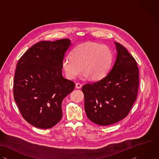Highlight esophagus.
I'll return each instance as SVG.
<instances>
[{
  "label": "esophagus",
  "mask_w": 159,
  "mask_h": 159,
  "mask_svg": "<svg viewBox=\"0 0 159 159\" xmlns=\"http://www.w3.org/2000/svg\"><path fill=\"white\" fill-rule=\"evenodd\" d=\"M82 87V84L80 83H77L75 84V88L76 89H80Z\"/></svg>",
  "instance_id": "34e87169"
}]
</instances>
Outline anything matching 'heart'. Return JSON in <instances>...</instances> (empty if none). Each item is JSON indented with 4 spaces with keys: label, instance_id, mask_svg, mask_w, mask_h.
<instances>
[{
    "label": "heart",
    "instance_id": "1",
    "mask_svg": "<svg viewBox=\"0 0 159 159\" xmlns=\"http://www.w3.org/2000/svg\"><path fill=\"white\" fill-rule=\"evenodd\" d=\"M112 60L113 53L109 47L89 42L74 47L70 57L64 58L62 67L69 79H74L84 70L85 77L99 80L106 75Z\"/></svg>",
    "mask_w": 159,
    "mask_h": 159
}]
</instances>
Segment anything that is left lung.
<instances>
[{"label": "left lung", "mask_w": 159, "mask_h": 159, "mask_svg": "<svg viewBox=\"0 0 159 159\" xmlns=\"http://www.w3.org/2000/svg\"><path fill=\"white\" fill-rule=\"evenodd\" d=\"M114 43L117 55L109 74L101 80L82 88L87 117L102 126L116 124L126 117L138 92L136 61L124 46Z\"/></svg>", "instance_id": "obj_1"}]
</instances>
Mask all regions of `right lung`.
Masks as SVG:
<instances>
[{"instance_id":"obj_1","label":"right lung","mask_w":159,"mask_h":159,"mask_svg":"<svg viewBox=\"0 0 159 159\" xmlns=\"http://www.w3.org/2000/svg\"><path fill=\"white\" fill-rule=\"evenodd\" d=\"M70 45L67 39L39 42L17 63L14 99L23 118L34 127L50 128L62 119L63 100L75 87L62 75V61Z\"/></svg>"}]
</instances>
